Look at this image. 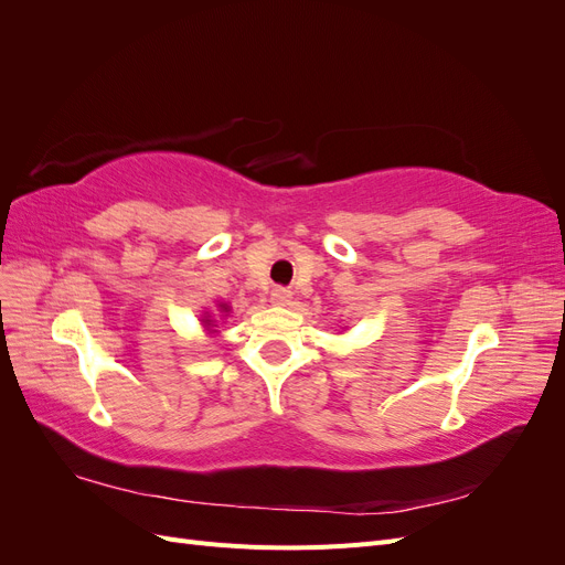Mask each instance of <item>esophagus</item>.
Here are the masks:
<instances>
[{
  "label": "esophagus",
  "mask_w": 565,
  "mask_h": 565,
  "mask_svg": "<svg viewBox=\"0 0 565 565\" xmlns=\"http://www.w3.org/2000/svg\"><path fill=\"white\" fill-rule=\"evenodd\" d=\"M289 299H292V292H289L287 287H273V292H270L273 303L285 306V303H289Z\"/></svg>",
  "instance_id": "34e87169"
}]
</instances>
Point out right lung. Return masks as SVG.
Listing matches in <instances>:
<instances>
[{"instance_id":"obj_1","label":"right lung","mask_w":565,"mask_h":565,"mask_svg":"<svg viewBox=\"0 0 565 565\" xmlns=\"http://www.w3.org/2000/svg\"><path fill=\"white\" fill-rule=\"evenodd\" d=\"M221 309H224V311H226V303H221ZM204 322H207V324H212V320H204Z\"/></svg>"}]
</instances>
